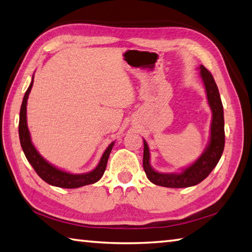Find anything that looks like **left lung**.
<instances>
[{
  "instance_id": "1",
  "label": "left lung",
  "mask_w": 252,
  "mask_h": 252,
  "mask_svg": "<svg viewBox=\"0 0 252 252\" xmlns=\"http://www.w3.org/2000/svg\"><path fill=\"white\" fill-rule=\"evenodd\" d=\"M199 69L207 94L208 104L213 112L209 143L202 155L189 167L183 168L181 173H159L151 166L149 145L143 140V168L146 176L155 185L170 187V189H182V187L197 185L209 175L221 158L225 148V127H223L225 121H223L221 99L212 74L203 65H200Z\"/></svg>"
}]
</instances>
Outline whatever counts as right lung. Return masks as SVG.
<instances>
[{
    "label": "right lung",
    "instance_id": "right-lung-1",
    "mask_svg": "<svg viewBox=\"0 0 252 252\" xmlns=\"http://www.w3.org/2000/svg\"><path fill=\"white\" fill-rule=\"evenodd\" d=\"M33 82L34 75L33 78H32L30 87L26 90L24 98H23L20 111V123H18V134H20L21 145L27 161L31 163V165L33 166L35 172L38 174V176L42 178L43 181L48 183L49 185L62 187V189H78V187L94 184V183L98 182L100 178L102 177L104 171H106L109 155L111 153L114 142H112V143L108 146L107 150L104 151V153L102 154L101 158H100V162L97 167L88 173L71 174L63 170H59L56 166H54L50 163H48L46 159L37 152V150H36L31 139L29 126H27L26 106L29 94L32 90V87H33Z\"/></svg>",
    "mask_w": 252,
    "mask_h": 252
}]
</instances>
